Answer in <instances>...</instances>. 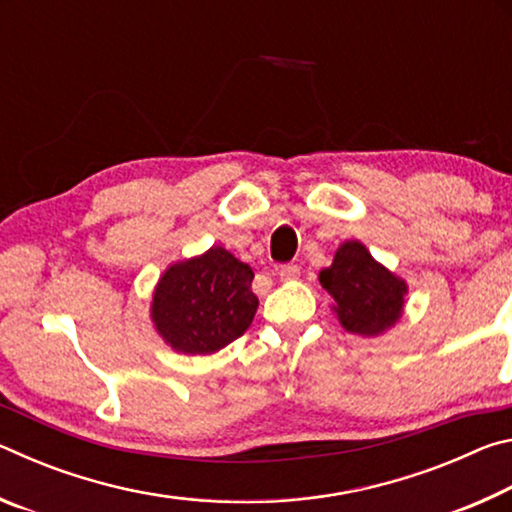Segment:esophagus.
Returning <instances> with one entry per match:
<instances>
[{"mask_svg": "<svg viewBox=\"0 0 512 512\" xmlns=\"http://www.w3.org/2000/svg\"><path fill=\"white\" fill-rule=\"evenodd\" d=\"M277 275H280L282 282H291V280H298L300 275V268L296 264H282L280 271H277Z\"/></svg>", "mask_w": 512, "mask_h": 512, "instance_id": "1", "label": "esophagus"}]
</instances>
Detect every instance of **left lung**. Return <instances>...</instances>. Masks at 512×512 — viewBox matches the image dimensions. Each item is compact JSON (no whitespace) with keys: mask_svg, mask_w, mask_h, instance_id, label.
I'll return each instance as SVG.
<instances>
[{"mask_svg":"<svg viewBox=\"0 0 512 512\" xmlns=\"http://www.w3.org/2000/svg\"><path fill=\"white\" fill-rule=\"evenodd\" d=\"M318 282L334 298V314L343 329L359 336H379L402 318L409 287L402 277L381 266L361 241H345L332 266L318 273Z\"/></svg>","mask_w":512,"mask_h":512,"instance_id":"1","label":"left lung"}]
</instances>
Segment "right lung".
<instances>
[{
  "label": "right lung",
  "mask_w": 512,
  "mask_h": 512,
  "mask_svg": "<svg viewBox=\"0 0 512 512\" xmlns=\"http://www.w3.org/2000/svg\"><path fill=\"white\" fill-rule=\"evenodd\" d=\"M253 277V268L221 246L171 264L153 291L155 329L176 352H219L253 323L259 305Z\"/></svg>",
  "instance_id": "add662e5"
}]
</instances>
